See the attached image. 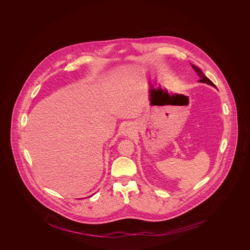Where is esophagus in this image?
<instances>
[{
	"mask_svg": "<svg viewBox=\"0 0 250 250\" xmlns=\"http://www.w3.org/2000/svg\"><path fill=\"white\" fill-rule=\"evenodd\" d=\"M131 133H132V129L130 128V126L126 125V126H125V127H124L123 134H124L125 136H129Z\"/></svg>",
	"mask_w": 250,
	"mask_h": 250,
	"instance_id": "obj_1",
	"label": "esophagus"
}]
</instances>
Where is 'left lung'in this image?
<instances>
[{
	"label": "left lung",
	"mask_w": 250,
	"mask_h": 250,
	"mask_svg": "<svg viewBox=\"0 0 250 250\" xmlns=\"http://www.w3.org/2000/svg\"><path fill=\"white\" fill-rule=\"evenodd\" d=\"M191 67H192V68L195 70V72H196L197 74H198V76L200 77V83H206V84H209V85H211V86H212V87H214V88H216L215 87V85L214 84L212 83V81H210L206 76L204 74V72L200 69V68H198V67H196L195 65H192L191 64Z\"/></svg>",
	"instance_id": "1"
}]
</instances>
